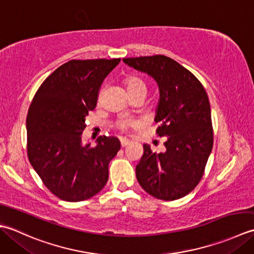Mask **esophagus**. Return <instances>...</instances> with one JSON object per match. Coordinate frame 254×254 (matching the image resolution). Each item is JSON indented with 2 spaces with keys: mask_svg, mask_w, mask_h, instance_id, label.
Segmentation results:
<instances>
[{
  "mask_svg": "<svg viewBox=\"0 0 254 254\" xmlns=\"http://www.w3.org/2000/svg\"><path fill=\"white\" fill-rule=\"evenodd\" d=\"M129 143H130V140H128V139H126V138H122V139H121L122 147H127Z\"/></svg>",
  "mask_w": 254,
  "mask_h": 254,
  "instance_id": "esophagus-1",
  "label": "esophagus"
}]
</instances>
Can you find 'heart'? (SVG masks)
Listing matches in <instances>:
<instances>
[{"instance_id": "1", "label": "heart", "mask_w": 254, "mask_h": 254, "mask_svg": "<svg viewBox=\"0 0 254 254\" xmlns=\"http://www.w3.org/2000/svg\"><path fill=\"white\" fill-rule=\"evenodd\" d=\"M137 87H146V85H144L142 81L136 79V77H129L127 80V89L131 90V89H137ZM117 125L120 127V129H122V130H127L129 127L137 126L138 122L131 120V118H122V120H120V122H118Z\"/></svg>"}]
</instances>
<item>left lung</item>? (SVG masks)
Instances as JSON below:
<instances>
[{"label":"left lung","instance_id":"8db88e82","mask_svg":"<svg viewBox=\"0 0 254 254\" xmlns=\"http://www.w3.org/2000/svg\"><path fill=\"white\" fill-rule=\"evenodd\" d=\"M123 61L150 75L159 87L154 122L156 132L167 137L165 151L152 152L143 144V156L136 167L141 188L151 196L174 200L188 195L198 184L213 149L209 100L196 76L162 55Z\"/></svg>","mask_w":254,"mask_h":254}]
</instances>
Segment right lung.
I'll return each instance as SVG.
<instances>
[{
	"mask_svg": "<svg viewBox=\"0 0 254 254\" xmlns=\"http://www.w3.org/2000/svg\"><path fill=\"white\" fill-rule=\"evenodd\" d=\"M120 61L70 60L44 81L29 106V162L46 188L62 200L87 199L107 183L108 164L121 142L116 137L100 136L91 147L82 142V132L103 81Z\"/></svg>",
	"mask_w": 254,
	"mask_h": 254,
	"instance_id": "right-lung-1",
	"label": "right lung"
}]
</instances>
